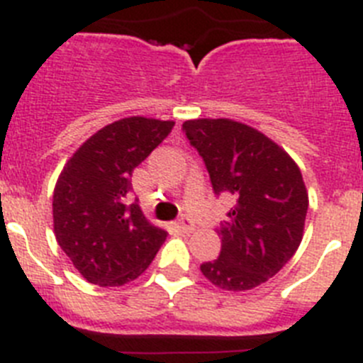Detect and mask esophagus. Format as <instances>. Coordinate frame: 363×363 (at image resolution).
Masks as SVG:
<instances>
[{
    "mask_svg": "<svg viewBox=\"0 0 363 363\" xmlns=\"http://www.w3.org/2000/svg\"><path fill=\"white\" fill-rule=\"evenodd\" d=\"M176 227H178L182 233H192V230H194V225H192L187 218H179V220L176 221Z\"/></svg>",
    "mask_w": 363,
    "mask_h": 363,
    "instance_id": "esophagus-1",
    "label": "esophagus"
}]
</instances>
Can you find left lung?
I'll use <instances>...</instances> for the list:
<instances>
[{"mask_svg":"<svg viewBox=\"0 0 363 363\" xmlns=\"http://www.w3.org/2000/svg\"><path fill=\"white\" fill-rule=\"evenodd\" d=\"M184 130L203 158L214 194L234 200L216 230L220 256L201 264V272L220 289H255L301 242L309 196L300 169L271 138L240 121L201 118L185 121Z\"/></svg>","mask_w":363,"mask_h":363,"instance_id":"obj_1","label":"left lung"}]
</instances>
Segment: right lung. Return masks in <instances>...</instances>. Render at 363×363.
<instances>
[{
  "mask_svg": "<svg viewBox=\"0 0 363 363\" xmlns=\"http://www.w3.org/2000/svg\"><path fill=\"white\" fill-rule=\"evenodd\" d=\"M174 121L130 116L105 125L65 163L52 196L54 234L83 278L99 287L136 280L167 238L129 203L133 172Z\"/></svg>",
  "mask_w": 363,
  "mask_h": 363,
  "instance_id": "obj_1",
  "label": "right lung"
}]
</instances>
